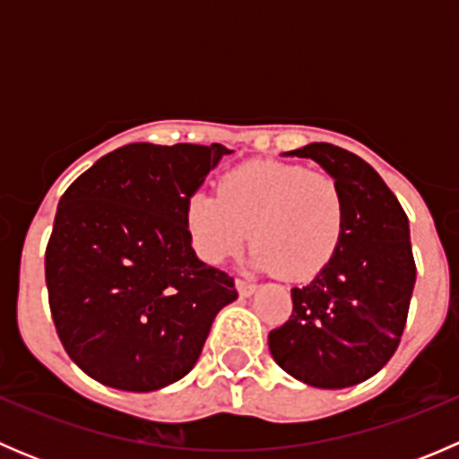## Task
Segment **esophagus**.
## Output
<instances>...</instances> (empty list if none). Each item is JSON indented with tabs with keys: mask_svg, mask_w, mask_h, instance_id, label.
<instances>
[{
	"mask_svg": "<svg viewBox=\"0 0 459 459\" xmlns=\"http://www.w3.org/2000/svg\"><path fill=\"white\" fill-rule=\"evenodd\" d=\"M235 289H238V293L242 295V298H251V295L257 290V284H253V281H247V280H238L235 281Z\"/></svg>",
	"mask_w": 459,
	"mask_h": 459,
	"instance_id": "esophagus-1",
	"label": "esophagus"
}]
</instances>
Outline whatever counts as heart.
Wrapping results in <instances>:
<instances>
[{
	"label": "heart",
	"mask_w": 459,
	"mask_h": 459,
	"mask_svg": "<svg viewBox=\"0 0 459 459\" xmlns=\"http://www.w3.org/2000/svg\"><path fill=\"white\" fill-rule=\"evenodd\" d=\"M188 238L204 262L224 264L248 242L257 271L311 280L335 257L346 229V197L326 173L284 161H248L195 193L184 211Z\"/></svg>",
	"instance_id": "heart-1"
}]
</instances>
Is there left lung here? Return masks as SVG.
<instances>
[{"instance_id":"left-lung-1","label":"left lung","mask_w":459,"mask_h":459,"mask_svg":"<svg viewBox=\"0 0 459 459\" xmlns=\"http://www.w3.org/2000/svg\"><path fill=\"white\" fill-rule=\"evenodd\" d=\"M284 155L317 161L340 182L346 229L335 257L290 290L293 316L268 333L273 359L316 388H349L373 377L395 353L415 286L409 217L377 170L333 143Z\"/></svg>"}]
</instances>
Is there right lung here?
Instances as JSON below:
<instances>
[{"label":"right lung","mask_w":459,"mask_h":459,"mask_svg":"<svg viewBox=\"0 0 459 459\" xmlns=\"http://www.w3.org/2000/svg\"><path fill=\"white\" fill-rule=\"evenodd\" d=\"M221 143L135 142L97 160L59 200L46 247L50 313L92 379L151 393L200 359L233 277L195 255L186 204L230 155Z\"/></svg>","instance_id":"right-lung-1"}]
</instances>
